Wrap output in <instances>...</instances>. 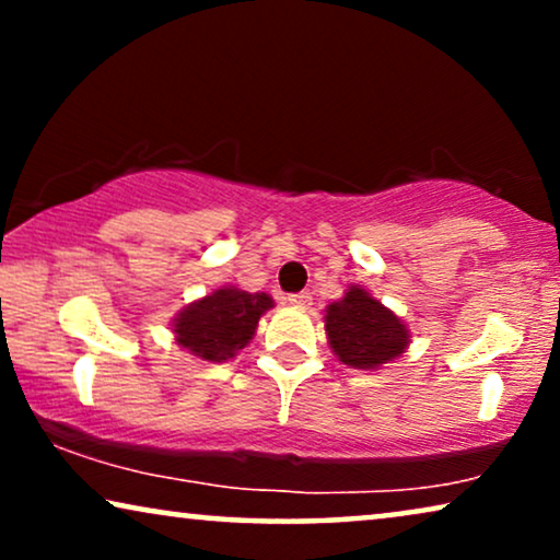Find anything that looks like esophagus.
I'll return each instance as SVG.
<instances>
[{
    "mask_svg": "<svg viewBox=\"0 0 560 560\" xmlns=\"http://www.w3.org/2000/svg\"><path fill=\"white\" fill-rule=\"evenodd\" d=\"M311 301H313L311 293H293V295H288V303L295 305V308H308Z\"/></svg>",
    "mask_w": 560,
    "mask_h": 560,
    "instance_id": "obj_1",
    "label": "esophagus"
}]
</instances>
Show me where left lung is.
<instances>
[{"label": "left lung", "mask_w": 560, "mask_h": 560, "mask_svg": "<svg viewBox=\"0 0 560 560\" xmlns=\"http://www.w3.org/2000/svg\"><path fill=\"white\" fill-rule=\"evenodd\" d=\"M326 334L334 354L357 370H377L393 362L410 339L402 320L357 285L326 308Z\"/></svg>", "instance_id": "left-lung-1"}]
</instances>
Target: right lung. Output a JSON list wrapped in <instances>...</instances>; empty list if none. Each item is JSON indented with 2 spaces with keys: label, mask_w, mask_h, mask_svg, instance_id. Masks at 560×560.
Returning a JSON list of instances; mask_svg holds the SVG:
<instances>
[{
  "label": "right lung",
  "mask_w": 560,
  "mask_h": 560,
  "mask_svg": "<svg viewBox=\"0 0 560 560\" xmlns=\"http://www.w3.org/2000/svg\"><path fill=\"white\" fill-rule=\"evenodd\" d=\"M267 308H272L267 293L219 288L178 313L173 320L175 341L206 362H226L252 341L257 320Z\"/></svg>",
  "instance_id": "obj_1"
}]
</instances>
